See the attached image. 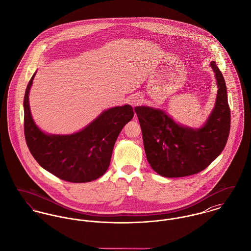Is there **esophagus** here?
Segmentation results:
<instances>
[{
  "label": "esophagus",
  "mask_w": 251,
  "mask_h": 251,
  "mask_svg": "<svg viewBox=\"0 0 251 251\" xmlns=\"http://www.w3.org/2000/svg\"><path fill=\"white\" fill-rule=\"evenodd\" d=\"M141 97L138 96V95H133L131 97H129L128 98V102L130 105H132L133 107H135L137 105H139L141 103Z\"/></svg>",
  "instance_id": "34e87169"
}]
</instances>
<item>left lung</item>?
I'll use <instances>...</instances> for the list:
<instances>
[{
    "label": "left lung",
    "instance_id": "1",
    "mask_svg": "<svg viewBox=\"0 0 251 251\" xmlns=\"http://www.w3.org/2000/svg\"><path fill=\"white\" fill-rule=\"evenodd\" d=\"M217 82L212 112L201 128L176 123L163 110L137 106L147 160L154 172L166 177L191 176L204 170L226 147L230 131V110L225 78L211 61Z\"/></svg>",
    "mask_w": 251,
    "mask_h": 251
}]
</instances>
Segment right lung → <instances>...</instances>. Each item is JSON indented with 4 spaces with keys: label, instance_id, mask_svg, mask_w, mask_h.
Masks as SVG:
<instances>
[{
    "label": "right lung",
    "instance_id": "1",
    "mask_svg": "<svg viewBox=\"0 0 251 251\" xmlns=\"http://www.w3.org/2000/svg\"><path fill=\"white\" fill-rule=\"evenodd\" d=\"M29 80L24 98V130L27 147L39 164L59 178L82 183L95 180L109 168L116 138L134 117L131 105L103 111L82 130L71 135H50L34 122L29 107Z\"/></svg>",
    "mask_w": 251,
    "mask_h": 251
}]
</instances>
